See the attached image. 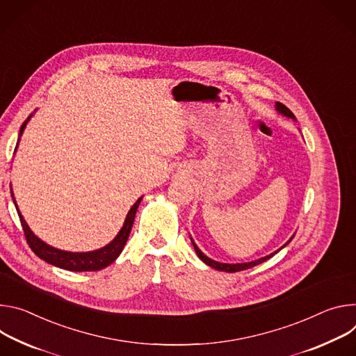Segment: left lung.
Returning <instances> with one entry per match:
<instances>
[{
	"instance_id": "1",
	"label": "left lung",
	"mask_w": 356,
	"mask_h": 356,
	"mask_svg": "<svg viewBox=\"0 0 356 356\" xmlns=\"http://www.w3.org/2000/svg\"><path fill=\"white\" fill-rule=\"evenodd\" d=\"M275 108H277L282 114H284V115H287V117H291V118H296L294 117V114H293V111L289 108V107H286L283 103H280V102H277L275 103ZM294 238V236H293ZM291 238V239H293ZM290 239V241H291ZM192 241V239H191ZM289 241V242H290ZM289 242L286 243V245H289ZM192 245H193V248H195V252H196V254H198V257L204 261V263H207L208 266H211V267H213V268H216V270H220V271H227V273H236V271H242V270H248V268H252V267H254V266H257V264H260V263H263V261H266V260H268L271 256H274L275 253L277 252H274V253H271V254H268V256H266V257H261V259H259V260H254V261H250V263H239V264H227V263H219V261H215V260H212V259H209V257H207L200 249H198V246H196L195 243H193V241H192ZM284 245V246H286ZM283 246V248H284Z\"/></svg>"
}]
</instances>
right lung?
<instances>
[{"label":"right lung","mask_w":356,"mask_h":356,"mask_svg":"<svg viewBox=\"0 0 356 356\" xmlns=\"http://www.w3.org/2000/svg\"><path fill=\"white\" fill-rule=\"evenodd\" d=\"M26 122L22 124V127L19 130V136L22 134ZM140 202H141V198L131 207L130 212L127 213V218H126V222H124L122 230L118 232V234L115 236V239L111 243H108L107 246H104V248H102L99 250H95V252L72 253V252H63V250L55 249V248L44 243L41 239H38L36 236L31 232L28 225L25 223L22 215L18 211L15 200H14V204L17 207V212H18L22 229H24L25 239H26V243L29 245L31 250L39 259L45 260L47 263L54 264V266L60 267V268H65V270H70V271H97V270H102V268L107 267L118 256H120V253L123 252L124 245H126V242L129 239V234L131 232V227H133V223H134V218H136V212H137V208H138Z\"/></svg>","instance_id":"right-lung-1"}]
</instances>
